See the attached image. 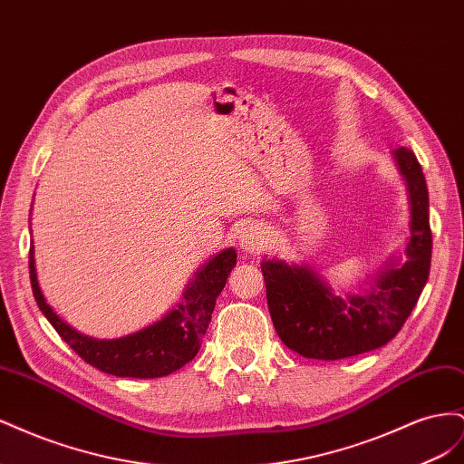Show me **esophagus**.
<instances>
[{
  "label": "esophagus",
  "mask_w": 464,
  "mask_h": 464,
  "mask_svg": "<svg viewBox=\"0 0 464 464\" xmlns=\"http://www.w3.org/2000/svg\"><path fill=\"white\" fill-rule=\"evenodd\" d=\"M266 240H269V236H266L265 228H261L259 224H247L240 234V247L246 254H261Z\"/></svg>",
  "instance_id": "34e87169"
}]
</instances>
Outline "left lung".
<instances>
[{
	"label": "left lung",
	"instance_id": "8db88e82",
	"mask_svg": "<svg viewBox=\"0 0 464 464\" xmlns=\"http://www.w3.org/2000/svg\"><path fill=\"white\" fill-rule=\"evenodd\" d=\"M409 191L411 236L401 256H391L368 288L336 294L310 265L261 261L273 325L290 350L304 358L341 360L382 348L395 336L422 294L431 263L426 178L409 149L391 152Z\"/></svg>",
	"mask_w": 464,
	"mask_h": 464
}]
</instances>
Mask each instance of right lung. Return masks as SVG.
I'll return each mask as SVG.
<instances>
[{"mask_svg": "<svg viewBox=\"0 0 464 464\" xmlns=\"http://www.w3.org/2000/svg\"><path fill=\"white\" fill-rule=\"evenodd\" d=\"M236 249L224 247L205 261L181 294V300L159 321L118 339H94L82 334L52 310L38 286L34 246H31L29 269L34 300L52 327L75 353L96 370L116 377L152 379L164 377L186 366L199 353L203 334L210 323L218 294L236 265Z\"/></svg>", "mask_w": 464, "mask_h": 464, "instance_id": "right-lung-1", "label": "right lung"}]
</instances>
